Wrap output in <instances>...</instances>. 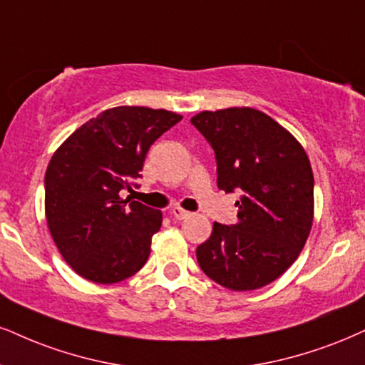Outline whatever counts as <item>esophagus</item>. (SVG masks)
Segmentation results:
<instances>
[{
	"instance_id": "obj_1",
	"label": "esophagus",
	"mask_w": 365,
	"mask_h": 365,
	"mask_svg": "<svg viewBox=\"0 0 365 365\" xmlns=\"http://www.w3.org/2000/svg\"><path fill=\"white\" fill-rule=\"evenodd\" d=\"M170 217H174L175 220H184L190 217V211L179 208V206H174V208L170 210Z\"/></svg>"
}]
</instances>
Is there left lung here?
I'll list each match as a JSON object with an SVG mask.
<instances>
[{"label":"left lung","mask_w":365,"mask_h":365,"mask_svg":"<svg viewBox=\"0 0 365 365\" xmlns=\"http://www.w3.org/2000/svg\"><path fill=\"white\" fill-rule=\"evenodd\" d=\"M191 123L213 147L217 184L240 191L235 225L213 223L196 249L210 279L232 291L271 284L303 250L313 223V170L292 135L254 108L201 111Z\"/></svg>","instance_id":"obj_1"}]
</instances>
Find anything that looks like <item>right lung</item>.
<instances>
[{"mask_svg": "<svg viewBox=\"0 0 365 365\" xmlns=\"http://www.w3.org/2000/svg\"><path fill=\"white\" fill-rule=\"evenodd\" d=\"M182 116L145 106L105 110L57 148L45 173V217L64 260L81 277L113 284L133 276L150 255L162 213L121 200L142 178L157 138Z\"/></svg>", "mask_w": 365, "mask_h": 365, "instance_id": "1", "label": "right lung"}]
</instances>
